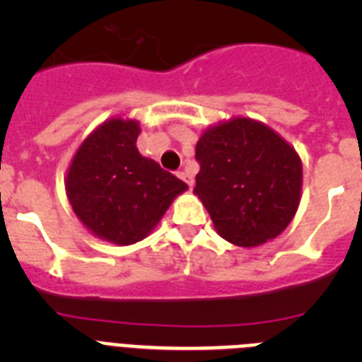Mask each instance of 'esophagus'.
Wrapping results in <instances>:
<instances>
[{
    "instance_id": "1",
    "label": "esophagus",
    "mask_w": 362,
    "mask_h": 362,
    "mask_svg": "<svg viewBox=\"0 0 362 362\" xmlns=\"http://www.w3.org/2000/svg\"><path fill=\"white\" fill-rule=\"evenodd\" d=\"M179 177L183 179L185 183H187L190 188L194 187V175H192L188 170H181V172H179Z\"/></svg>"
}]
</instances>
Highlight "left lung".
<instances>
[{
	"label": "left lung",
	"instance_id": "1",
	"mask_svg": "<svg viewBox=\"0 0 362 362\" xmlns=\"http://www.w3.org/2000/svg\"><path fill=\"white\" fill-rule=\"evenodd\" d=\"M196 188L217 233L238 246L277 238L299 206L303 165L296 150L254 119L221 123L196 146Z\"/></svg>",
	"mask_w": 362,
	"mask_h": 362
}]
</instances>
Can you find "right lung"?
<instances>
[{
	"mask_svg": "<svg viewBox=\"0 0 362 362\" xmlns=\"http://www.w3.org/2000/svg\"><path fill=\"white\" fill-rule=\"evenodd\" d=\"M139 124L110 119L86 137L66 174V196L76 216L94 235L132 245L161 221L187 183L143 158Z\"/></svg>",
	"mask_w": 362,
	"mask_h": 362,
	"instance_id": "obj_1",
	"label": "right lung"
}]
</instances>
